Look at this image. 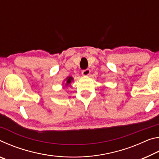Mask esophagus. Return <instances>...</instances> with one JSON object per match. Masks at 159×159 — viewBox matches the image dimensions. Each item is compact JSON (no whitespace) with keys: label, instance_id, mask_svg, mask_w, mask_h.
Here are the masks:
<instances>
[{"label":"esophagus","instance_id":"34e87169","mask_svg":"<svg viewBox=\"0 0 159 159\" xmlns=\"http://www.w3.org/2000/svg\"><path fill=\"white\" fill-rule=\"evenodd\" d=\"M90 74V69H85V70H83L82 71V74L83 76H88Z\"/></svg>","mask_w":159,"mask_h":159}]
</instances>
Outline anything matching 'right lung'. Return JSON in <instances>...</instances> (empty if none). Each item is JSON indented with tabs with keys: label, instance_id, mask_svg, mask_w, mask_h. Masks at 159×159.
Wrapping results in <instances>:
<instances>
[{
	"label": "right lung",
	"instance_id": "1",
	"mask_svg": "<svg viewBox=\"0 0 159 159\" xmlns=\"http://www.w3.org/2000/svg\"><path fill=\"white\" fill-rule=\"evenodd\" d=\"M73 78H72L71 76H69V77H67L66 79H65V80H66V83H65V85L66 86H68L70 83H71V81L72 80H73Z\"/></svg>",
	"mask_w": 159,
	"mask_h": 159
}]
</instances>
